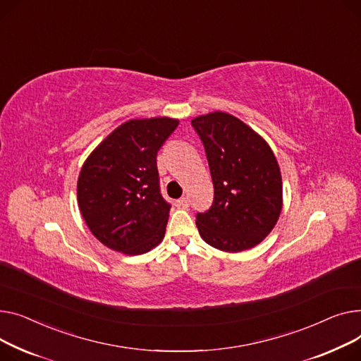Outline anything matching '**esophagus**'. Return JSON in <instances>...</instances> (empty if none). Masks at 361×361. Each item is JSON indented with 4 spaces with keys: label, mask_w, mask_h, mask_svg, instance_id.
I'll list each match as a JSON object with an SVG mask.
<instances>
[{
    "label": "esophagus",
    "mask_w": 361,
    "mask_h": 361,
    "mask_svg": "<svg viewBox=\"0 0 361 361\" xmlns=\"http://www.w3.org/2000/svg\"><path fill=\"white\" fill-rule=\"evenodd\" d=\"M178 205L182 208H188L189 207V198L188 197H182L178 200Z\"/></svg>",
    "instance_id": "obj_1"
}]
</instances>
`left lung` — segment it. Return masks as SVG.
I'll list each match as a JSON object with an SVG mask.
<instances>
[{
    "instance_id": "left-lung-1",
    "label": "left lung",
    "mask_w": 361,
    "mask_h": 361,
    "mask_svg": "<svg viewBox=\"0 0 361 361\" xmlns=\"http://www.w3.org/2000/svg\"><path fill=\"white\" fill-rule=\"evenodd\" d=\"M205 148L214 201L197 214L201 238L224 252L257 246L283 207L280 167L269 145L240 119L213 112L192 119Z\"/></svg>"
}]
</instances>
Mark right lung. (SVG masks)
I'll use <instances>...</instances> for the list:
<instances>
[{"mask_svg":"<svg viewBox=\"0 0 361 361\" xmlns=\"http://www.w3.org/2000/svg\"><path fill=\"white\" fill-rule=\"evenodd\" d=\"M178 125L171 118L125 122L82 164L78 207L104 246L140 255L161 242L172 205L160 192L157 152Z\"/></svg>","mask_w":361,"mask_h":361,"instance_id":"1","label":"right lung"}]
</instances>
